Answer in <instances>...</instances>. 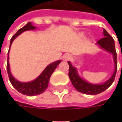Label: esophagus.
Segmentation results:
<instances>
[{
  "label": "esophagus",
  "instance_id": "1",
  "mask_svg": "<svg viewBox=\"0 0 122 122\" xmlns=\"http://www.w3.org/2000/svg\"><path fill=\"white\" fill-rule=\"evenodd\" d=\"M62 59H63L64 61H68V60L71 59V55L69 54H64L63 56V57H62Z\"/></svg>",
  "mask_w": 122,
  "mask_h": 122
}]
</instances>
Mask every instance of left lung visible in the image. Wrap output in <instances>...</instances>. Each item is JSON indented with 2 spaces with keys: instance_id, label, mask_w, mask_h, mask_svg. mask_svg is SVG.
I'll list each match as a JSON object with an SVG mask.
<instances>
[{
  "instance_id": "obj_1",
  "label": "left lung",
  "mask_w": 122,
  "mask_h": 122,
  "mask_svg": "<svg viewBox=\"0 0 122 122\" xmlns=\"http://www.w3.org/2000/svg\"><path fill=\"white\" fill-rule=\"evenodd\" d=\"M103 35L105 37L98 41L96 44L98 45L101 49H104L105 51L112 54L113 58V62L115 65V68L113 73L107 81L105 82L100 83V84H94L86 81L84 79L81 78L77 72V70L75 67H74L71 62H68L69 65V73L68 77L72 83L74 87L79 92L83 94H86L90 95H95L98 94L101 92L106 90L108 87L111 86L115 79V75L117 68V53L115 51V42L112 36L103 29Z\"/></svg>"
}]
</instances>
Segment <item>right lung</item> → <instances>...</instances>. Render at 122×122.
I'll return each mask as SVG.
<instances>
[{"mask_svg": "<svg viewBox=\"0 0 122 122\" xmlns=\"http://www.w3.org/2000/svg\"><path fill=\"white\" fill-rule=\"evenodd\" d=\"M36 29V26H33L31 22L27 23L23 28L18 30L15 33V35L12 36L10 41V46L8 51V58H7V73L9 75V81L12 84V86L16 89L17 91L22 94L27 95V96H36L43 93L45 90L47 88L48 83L49 81V79L51 74L54 73L55 69L58 66L59 64L61 62V60L54 62L52 63L49 64L48 66L43 70V71L41 73L39 77L36 78L35 79L29 82H21L17 80L12 75L11 70H10V65H9V51L13 41L16 39L20 35L22 32L27 30H32Z\"/></svg>", "mask_w": 122, "mask_h": 122, "instance_id": "1", "label": "right lung"}]
</instances>
